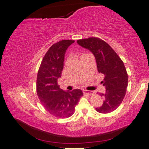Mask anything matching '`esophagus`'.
<instances>
[{"label": "esophagus", "instance_id": "esophagus-1", "mask_svg": "<svg viewBox=\"0 0 149 149\" xmlns=\"http://www.w3.org/2000/svg\"><path fill=\"white\" fill-rule=\"evenodd\" d=\"M83 93L84 94H88V95H89V96H93L94 95V93L92 91H88V90H83Z\"/></svg>", "mask_w": 149, "mask_h": 149}]
</instances>
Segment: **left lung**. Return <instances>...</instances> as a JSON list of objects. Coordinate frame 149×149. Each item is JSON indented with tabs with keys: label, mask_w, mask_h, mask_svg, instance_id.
Instances as JSON below:
<instances>
[{
	"label": "left lung",
	"mask_w": 149,
	"mask_h": 149,
	"mask_svg": "<svg viewBox=\"0 0 149 149\" xmlns=\"http://www.w3.org/2000/svg\"><path fill=\"white\" fill-rule=\"evenodd\" d=\"M79 45L86 48L95 56L97 71L104 75L101 81L106 88L102 105L96 108L102 114L114 111L123 102L128 84V75L123 61L104 40L96 37L77 40Z\"/></svg>",
	"instance_id": "obj_1"
}]
</instances>
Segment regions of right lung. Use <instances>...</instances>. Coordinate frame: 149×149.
Listing matches in <instances>:
<instances>
[{"instance_id": "add662e5", "label": "right lung", "mask_w": 149, "mask_h": 149, "mask_svg": "<svg viewBox=\"0 0 149 149\" xmlns=\"http://www.w3.org/2000/svg\"><path fill=\"white\" fill-rule=\"evenodd\" d=\"M74 40H63L49 48L39 68L37 78V93L40 101L49 114L59 118H69L83 96L81 89L65 91L60 88L58 79L63 69L65 54Z\"/></svg>"}]
</instances>
